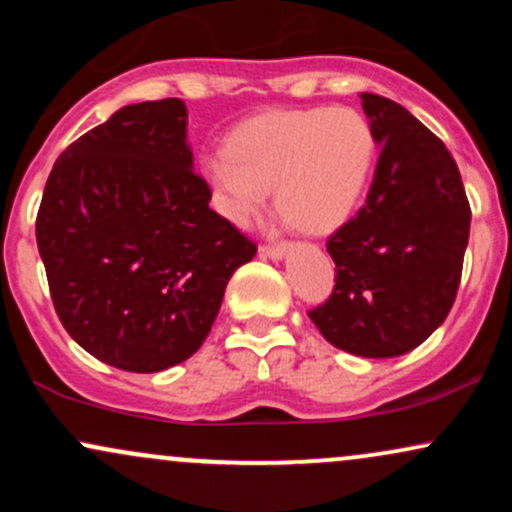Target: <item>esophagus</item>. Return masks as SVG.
Wrapping results in <instances>:
<instances>
[{
  "mask_svg": "<svg viewBox=\"0 0 512 512\" xmlns=\"http://www.w3.org/2000/svg\"><path fill=\"white\" fill-rule=\"evenodd\" d=\"M260 255L269 257V260L276 262V260H281V257L286 255V245H279V243H276V245H262Z\"/></svg>",
  "mask_w": 512,
  "mask_h": 512,
  "instance_id": "34e87169",
  "label": "esophagus"
}]
</instances>
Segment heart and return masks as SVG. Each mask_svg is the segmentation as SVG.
Returning <instances> with one entry per match:
<instances>
[{"label": "heart", "instance_id": "obj_1", "mask_svg": "<svg viewBox=\"0 0 512 512\" xmlns=\"http://www.w3.org/2000/svg\"><path fill=\"white\" fill-rule=\"evenodd\" d=\"M375 158L368 120L354 108L272 110L231 132L226 151L202 161L219 214L248 226L276 204L308 233H330L349 219Z\"/></svg>", "mask_w": 512, "mask_h": 512}]
</instances>
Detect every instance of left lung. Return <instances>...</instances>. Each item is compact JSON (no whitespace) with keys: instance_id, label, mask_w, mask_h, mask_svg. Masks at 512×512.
Instances as JSON below:
<instances>
[{"instance_id":"8db88e82","label":"left lung","mask_w":512,"mask_h":512,"mask_svg":"<svg viewBox=\"0 0 512 512\" xmlns=\"http://www.w3.org/2000/svg\"><path fill=\"white\" fill-rule=\"evenodd\" d=\"M361 101L380 158L366 204L327 240L337 284L308 315L337 349L392 358L448 317L472 209L455 158L431 129L390 98Z\"/></svg>"}]
</instances>
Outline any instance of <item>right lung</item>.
Wrapping results in <instances>:
<instances>
[{
    "mask_svg": "<svg viewBox=\"0 0 512 512\" xmlns=\"http://www.w3.org/2000/svg\"><path fill=\"white\" fill-rule=\"evenodd\" d=\"M180 98L125 105L62 151L35 238L64 330L129 373L190 358L255 243L209 209Z\"/></svg>",
    "mask_w": 512,
    "mask_h": 512,
    "instance_id": "1",
    "label": "right lung"
}]
</instances>
